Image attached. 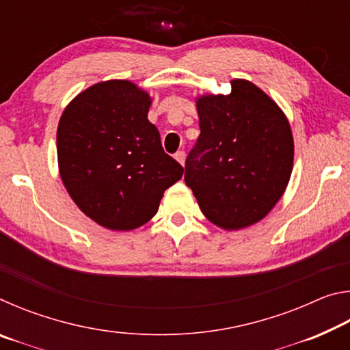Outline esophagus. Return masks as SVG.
<instances>
[{"label": "esophagus", "instance_id": "esophagus-1", "mask_svg": "<svg viewBox=\"0 0 350 350\" xmlns=\"http://www.w3.org/2000/svg\"><path fill=\"white\" fill-rule=\"evenodd\" d=\"M174 157H176V161L179 162L180 165H183L185 163V151L183 150H180V151H177L176 154H174Z\"/></svg>", "mask_w": 350, "mask_h": 350}]
</instances>
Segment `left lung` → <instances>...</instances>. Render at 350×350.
Instances as JSON below:
<instances>
[{"label": "left lung", "instance_id": "left-lung-1", "mask_svg": "<svg viewBox=\"0 0 350 350\" xmlns=\"http://www.w3.org/2000/svg\"><path fill=\"white\" fill-rule=\"evenodd\" d=\"M200 134L185 162V183L205 217L225 230L256 224L273 208L292 174L287 117L247 80L228 96L198 98Z\"/></svg>", "mask_w": 350, "mask_h": 350}]
</instances>
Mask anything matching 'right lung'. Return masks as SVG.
Here are the masks:
<instances>
[{
    "label": "right lung",
    "mask_w": 350,
    "mask_h": 350,
    "mask_svg": "<svg viewBox=\"0 0 350 350\" xmlns=\"http://www.w3.org/2000/svg\"><path fill=\"white\" fill-rule=\"evenodd\" d=\"M151 98L128 80L97 83L63 111L57 156L69 196L109 230H134L156 215L183 168L148 120Z\"/></svg>",
    "instance_id": "add662e5"
}]
</instances>
